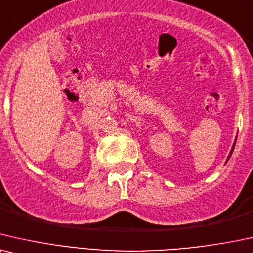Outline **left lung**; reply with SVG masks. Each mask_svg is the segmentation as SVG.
Here are the masks:
<instances>
[{"mask_svg": "<svg viewBox=\"0 0 253 253\" xmlns=\"http://www.w3.org/2000/svg\"><path fill=\"white\" fill-rule=\"evenodd\" d=\"M234 147H235V146H232V149H231V151H230V155H229L228 160H229V158H230V156H231V154H232V151H234Z\"/></svg>", "mask_w": 253, "mask_h": 253, "instance_id": "8db88e82", "label": "left lung"}]
</instances>
